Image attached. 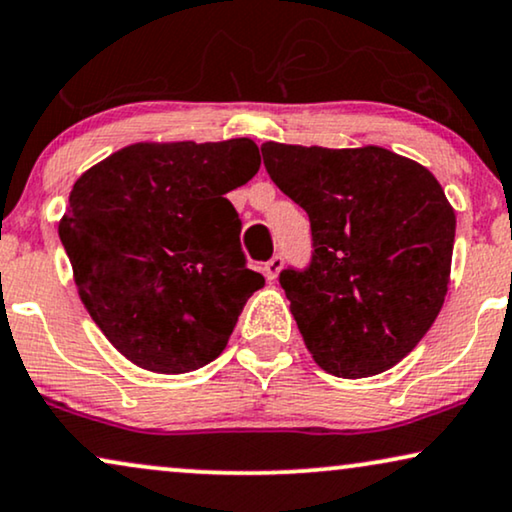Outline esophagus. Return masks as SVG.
<instances>
[{
	"label": "esophagus",
	"instance_id": "esophagus-1",
	"mask_svg": "<svg viewBox=\"0 0 512 512\" xmlns=\"http://www.w3.org/2000/svg\"><path fill=\"white\" fill-rule=\"evenodd\" d=\"M281 269H283V260L281 257H271V260L264 264V276L269 278V281H276L278 278V274H281Z\"/></svg>",
	"mask_w": 512,
	"mask_h": 512
}]
</instances>
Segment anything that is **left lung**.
I'll return each mask as SVG.
<instances>
[{"label": "left lung", "mask_w": 512, "mask_h": 512, "mask_svg": "<svg viewBox=\"0 0 512 512\" xmlns=\"http://www.w3.org/2000/svg\"><path fill=\"white\" fill-rule=\"evenodd\" d=\"M262 156L311 220L309 269L281 271L306 349L335 377L391 370L445 304L456 215L440 182L377 145L264 142Z\"/></svg>", "instance_id": "obj_1"}]
</instances>
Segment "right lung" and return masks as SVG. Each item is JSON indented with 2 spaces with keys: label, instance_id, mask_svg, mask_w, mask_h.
Listing matches in <instances>:
<instances>
[{
  "label": "right lung",
  "instance_id": "add662e5",
  "mask_svg": "<svg viewBox=\"0 0 512 512\" xmlns=\"http://www.w3.org/2000/svg\"><path fill=\"white\" fill-rule=\"evenodd\" d=\"M257 170L250 138L135 142L74 182L60 241L86 311L133 365L185 374L224 351L264 285L224 196Z\"/></svg>",
  "mask_w": 512,
  "mask_h": 512
}]
</instances>
